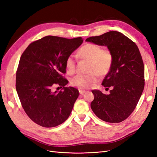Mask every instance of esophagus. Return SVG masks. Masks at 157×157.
Masks as SVG:
<instances>
[{
  "label": "esophagus",
  "mask_w": 157,
  "mask_h": 157,
  "mask_svg": "<svg viewBox=\"0 0 157 157\" xmlns=\"http://www.w3.org/2000/svg\"><path fill=\"white\" fill-rule=\"evenodd\" d=\"M78 91H79L80 94H83L84 93H85V92H86V91H85V90H84L82 89H78Z\"/></svg>",
  "instance_id": "obj_1"
}]
</instances>
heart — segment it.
I'll use <instances>...</instances> for the list:
<instances>
[{
    "label": "heart",
    "mask_w": 157,
    "mask_h": 157,
    "mask_svg": "<svg viewBox=\"0 0 157 157\" xmlns=\"http://www.w3.org/2000/svg\"><path fill=\"white\" fill-rule=\"evenodd\" d=\"M78 56L82 59L90 61L89 74H78L71 80L72 86L80 88H89L98 82L99 75H106L111 70L113 56L108 48H102L96 44L88 43L78 50ZM65 67L69 74H73L76 70V59L74 56H69L65 60Z\"/></svg>",
    "instance_id": "b5f03b06"
}]
</instances>
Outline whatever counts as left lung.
<instances>
[{
	"label": "left lung",
	"instance_id": "8db88e82",
	"mask_svg": "<svg viewBox=\"0 0 157 157\" xmlns=\"http://www.w3.org/2000/svg\"><path fill=\"white\" fill-rule=\"evenodd\" d=\"M86 41L107 46L113 56L111 70L101 84L112 89L107 95L93 90L91 109L103 121L121 122L134 111L144 91V65L139 48L129 38L115 31L89 37Z\"/></svg>",
	"mask_w": 157,
	"mask_h": 157
}]
</instances>
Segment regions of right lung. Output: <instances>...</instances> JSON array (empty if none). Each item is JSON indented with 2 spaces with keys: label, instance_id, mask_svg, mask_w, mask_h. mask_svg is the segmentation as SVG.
I'll use <instances>...</instances> for the list:
<instances>
[{
  "label": "right lung",
  "instance_id": "right-lung-1",
  "mask_svg": "<svg viewBox=\"0 0 157 157\" xmlns=\"http://www.w3.org/2000/svg\"><path fill=\"white\" fill-rule=\"evenodd\" d=\"M81 37L46 36L31 42L23 52L16 71V88L21 105L31 119L42 127L62 124L69 117L79 92L65 87V60L81 45ZM56 85L63 91H53Z\"/></svg>",
  "mask_w": 157,
  "mask_h": 157
}]
</instances>
